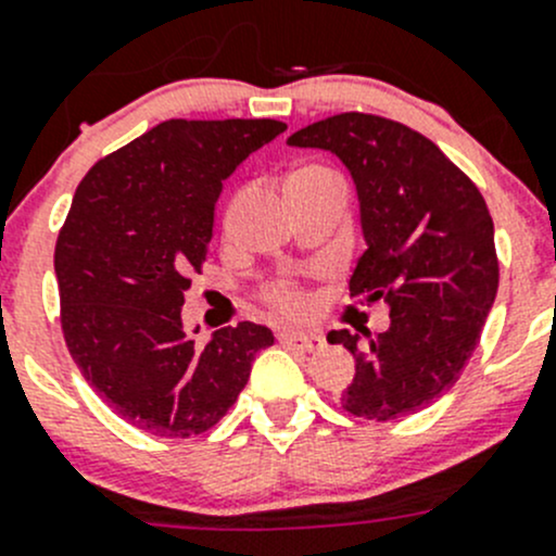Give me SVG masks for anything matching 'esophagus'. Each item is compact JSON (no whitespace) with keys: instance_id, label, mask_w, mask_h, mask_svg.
Segmentation results:
<instances>
[{"instance_id":"1","label":"esophagus","mask_w":556,"mask_h":556,"mask_svg":"<svg viewBox=\"0 0 556 556\" xmlns=\"http://www.w3.org/2000/svg\"><path fill=\"white\" fill-rule=\"evenodd\" d=\"M279 341L290 350H301V352H314L325 344V339L319 333H312V330H282L279 333Z\"/></svg>"}]
</instances>
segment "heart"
<instances>
[{
	"label": "heart",
	"mask_w": 556,
	"mask_h": 556,
	"mask_svg": "<svg viewBox=\"0 0 556 556\" xmlns=\"http://www.w3.org/2000/svg\"><path fill=\"white\" fill-rule=\"evenodd\" d=\"M319 174H330V172L319 169V166H301V169H295L293 174H290V179L319 177ZM268 299H271V304H277L279 309H285V312H301V309H304V295H301L295 288H290V285H277V288H271Z\"/></svg>",
	"instance_id": "b5f03b06"
}]
</instances>
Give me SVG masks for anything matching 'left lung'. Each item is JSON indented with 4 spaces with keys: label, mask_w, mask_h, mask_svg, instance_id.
<instances>
[{
    "label": "left lung",
    "mask_w": 556,
    "mask_h": 556,
    "mask_svg": "<svg viewBox=\"0 0 556 556\" xmlns=\"http://www.w3.org/2000/svg\"><path fill=\"white\" fill-rule=\"evenodd\" d=\"M288 144L350 169L366 239L350 295L390 309V328L368 341L328 333L355 357L341 406L377 422L422 412L457 382L495 304V226L479 188L428 137L379 115L325 117Z\"/></svg>",
    "instance_id": "8db88e82"
}]
</instances>
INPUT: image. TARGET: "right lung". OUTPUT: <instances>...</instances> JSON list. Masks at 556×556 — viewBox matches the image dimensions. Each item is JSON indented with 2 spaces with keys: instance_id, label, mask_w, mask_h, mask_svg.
Wrapping results in <instances>:
<instances>
[{
  "instance_id": "1",
  "label": "right lung",
  "mask_w": 556,
  "mask_h": 556,
  "mask_svg": "<svg viewBox=\"0 0 556 556\" xmlns=\"http://www.w3.org/2000/svg\"><path fill=\"white\" fill-rule=\"evenodd\" d=\"M282 121H164L99 161L77 185L55 242L61 328L86 382L144 433L188 439L226 417L266 325L182 330L223 182L285 131ZM199 333V328L193 330Z\"/></svg>"
}]
</instances>
